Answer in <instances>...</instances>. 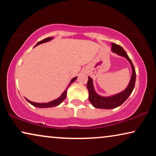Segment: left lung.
<instances>
[{"mask_svg":"<svg viewBox=\"0 0 156 156\" xmlns=\"http://www.w3.org/2000/svg\"><path fill=\"white\" fill-rule=\"evenodd\" d=\"M112 50L114 52L123 56L126 58L131 64L132 67V76L131 81H130L129 85L126 89L122 92L112 97H104L98 95L95 92L94 89L93 81L92 79L89 76L88 82H87V89L89 91V100L91 104L97 108H105V109H111V108H114L121 106L131 94L133 91L134 87H135L136 83V70L135 67L132 63L131 59L128 56L127 53L123 50V48L119 44L115 43L112 44Z\"/></svg>","mask_w":156,"mask_h":156,"instance_id":"1","label":"left lung"}]
</instances>
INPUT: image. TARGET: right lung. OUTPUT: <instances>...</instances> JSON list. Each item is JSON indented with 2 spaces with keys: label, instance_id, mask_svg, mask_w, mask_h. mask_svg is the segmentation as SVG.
<instances>
[{
  "label": "right lung",
  "instance_id": "obj_1",
  "mask_svg": "<svg viewBox=\"0 0 156 156\" xmlns=\"http://www.w3.org/2000/svg\"><path fill=\"white\" fill-rule=\"evenodd\" d=\"M52 39V37H47V38H45V39H44V40H41V41L38 42L37 44H36V46L38 45V44H40L43 43V42L50 41V40H51ZM76 78H77V76H75V77L72 79V80H71V82H69V85H68V87H67V89H65V91H64L62 94V95L60 96V97H59V98H57V99H56L53 100V101H52L48 102V103H35V102H33L27 99H26V100L29 102L30 104H32V105L34 106H36V107H38V108H50V107H54V106H58L64 101V100H65V99L66 98V96H67V91L68 87L71 85L72 83H73L74 81L76 80Z\"/></svg>",
  "mask_w": 156,
  "mask_h": 156
}]
</instances>
